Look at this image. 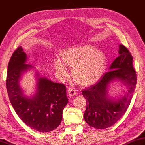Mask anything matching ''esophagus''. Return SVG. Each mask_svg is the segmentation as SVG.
<instances>
[{"mask_svg":"<svg viewBox=\"0 0 145 145\" xmlns=\"http://www.w3.org/2000/svg\"><path fill=\"white\" fill-rule=\"evenodd\" d=\"M68 93L70 96H75L76 94V90L75 89H73V88H69V90H68Z\"/></svg>","mask_w":145,"mask_h":145,"instance_id":"obj_1","label":"esophagus"}]
</instances>
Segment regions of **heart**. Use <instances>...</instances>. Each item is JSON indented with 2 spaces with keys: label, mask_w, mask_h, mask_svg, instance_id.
I'll list each match as a JSON object with an SVG mask.
<instances>
[{
  "label": "heart",
  "mask_w": 145,
  "mask_h": 145,
  "mask_svg": "<svg viewBox=\"0 0 145 145\" xmlns=\"http://www.w3.org/2000/svg\"><path fill=\"white\" fill-rule=\"evenodd\" d=\"M61 57L65 65L73 68L74 80L84 87L92 86L98 82L106 69L105 54L90 44L68 48L61 53ZM55 67L59 74H66L65 65L58 59L55 61Z\"/></svg>",
  "instance_id": "obj_1"
}]
</instances>
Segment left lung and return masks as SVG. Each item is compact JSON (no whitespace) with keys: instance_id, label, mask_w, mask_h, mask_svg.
<instances>
[{"instance_id":"obj_1","label":"left lung","mask_w":145,"mask_h":145,"mask_svg":"<svg viewBox=\"0 0 145 145\" xmlns=\"http://www.w3.org/2000/svg\"><path fill=\"white\" fill-rule=\"evenodd\" d=\"M120 56L116 58L97 83L82 90L86 100L85 121L96 129L112 126L123 116L128 108L137 85V74L133 65V56L127 48L120 45ZM118 79L129 87V92L115 101L107 98L106 88L110 81Z\"/></svg>"}]
</instances>
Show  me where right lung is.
<instances>
[{"label": "right lung", "mask_w": 145, "mask_h": 145, "mask_svg": "<svg viewBox=\"0 0 145 145\" xmlns=\"http://www.w3.org/2000/svg\"><path fill=\"white\" fill-rule=\"evenodd\" d=\"M26 58L21 46L11 56L6 78L8 98L17 114L27 126L39 132L52 131L61 123L62 112L68 103L66 87L39 77L35 95L31 98L24 97L19 82L22 73L32 67L25 63Z\"/></svg>", "instance_id": "add662e5"}]
</instances>
